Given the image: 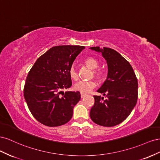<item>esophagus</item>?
Returning <instances> with one entry per match:
<instances>
[{
  "mask_svg": "<svg viewBox=\"0 0 160 160\" xmlns=\"http://www.w3.org/2000/svg\"><path fill=\"white\" fill-rule=\"evenodd\" d=\"M80 94H81V98H84V97L86 95V94H85V93H81Z\"/></svg>",
  "mask_w": 160,
  "mask_h": 160,
  "instance_id": "34e87169",
  "label": "esophagus"
}]
</instances>
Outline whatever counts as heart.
I'll return each instance as SVG.
<instances>
[{
    "label": "heart",
    "mask_w": 160,
    "mask_h": 160,
    "mask_svg": "<svg viewBox=\"0 0 160 160\" xmlns=\"http://www.w3.org/2000/svg\"><path fill=\"white\" fill-rule=\"evenodd\" d=\"M84 64L92 70L91 76L94 77L99 81H103L105 79V72L103 70L98 69L99 62L94 57H89L83 60ZM69 75L70 78L74 81L78 79V72H77L75 65H71L69 69ZM96 82L94 80L80 81L74 85V89L81 93H88L91 90L96 87Z\"/></svg>",
    "instance_id": "heart-1"
}]
</instances>
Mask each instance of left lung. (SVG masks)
<instances>
[{
    "label": "left lung",
    "mask_w": 160,
    "mask_h": 160,
    "mask_svg": "<svg viewBox=\"0 0 160 160\" xmlns=\"http://www.w3.org/2000/svg\"><path fill=\"white\" fill-rule=\"evenodd\" d=\"M102 53L107 61L108 78L98 92L106 99L94 95L95 103L90 111V118L96 124L113 127L126 119L136 105L138 82L129 62L118 52L108 47H90Z\"/></svg>",
    "instance_id": "left-lung-1"
}]
</instances>
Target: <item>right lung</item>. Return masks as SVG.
<instances>
[{
	"instance_id": "add662e5",
	"label": "right lung",
	"mask_w": 160,
	"mask_h": 160,
	"mask_svg": "<svg viewBox=\"0 0 160 160\" xmlns=\"http://www.w3.org/2000/svg\"><path fill=\"white\" fill-rule=\"evenodd\" d=\"M83 46L51 48L38 57L29 71L24 87V98L32 116L49 127L69 122L72 109L81 99L79 91H62L72 85L69 69Z\"/></svg>"
}]
</instances>
